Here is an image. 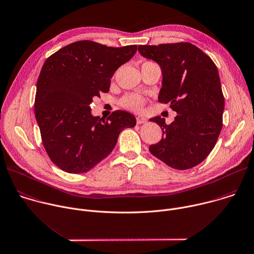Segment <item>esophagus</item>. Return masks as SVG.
I'll list each match as a JSON object with an SVG mask.
<instances>
[{
  "instance_id": "34e87169",
  "label": "esophagus",
  "mask_w": 254,
  "mask_h": 254,
  "mask_svg": "<svg viewBox=\"0 0 254 254\" xmlns=\"http://www.w3.org/2000/svg\"><path fill=\"white\" fill-rule=\"evenodd\" d=\"M146 122H147V120H146L145 117H143V116H138V117H136V123H137L138 125L144 124V123H146Z\"/></svg>"
}]
</instances>
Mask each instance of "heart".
I'll use <instances>...</instances> for the list:
<instances>
[{"label":"heart","instance_id":"heart-1","mask_svg":"<svg viewBox=\"0 0 254 254\" xmlns=\"http://www.w3.org/2000/svg\"><path fill=\"white\" fill-rule=\"evenodd\" d=\"M144 101L143 99L136 94H128L126 95L122 100H121V105L130 111L134 112H139L142 107H143Z\"/></svg>","mask_w":254,"mask_h":254}]
</instances>
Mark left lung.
<instances>
[{
  "label": "left lung",
  "mask_w": 254,
  "mask_h": 254,
  "mask_svg": "<svg viewBox=\"0 0 254 254\" xmlns=\"http://www.w3.org/2000/svg\"><path fill=\"white\" fill-rule=\"evenodd\" d=\"M139 54L156 62L162 81L158 102L170 104L178 116L171 125L150 119L162 138L149 145L155 157L176 170H189L205 159L222 128L224 98L217 67L190 43L138 46Z\"/></svg>",
  "instance_id": "8db88e82"
}]
</instances>
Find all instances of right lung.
Here are the masks:
<instances>
[{"mask_svg": "<svg viewBox=\"0 0 254 254\" xmlns=\"http://www.w3.org/2000/svg\"><path fill=\"white\" fill-rule=\"evenodd\" d=\"M136 48L78 41L45 62L37 81L35 116L49 157L64 172H89L112 152L123 129L136 125L127 112L116 111L103 120L90 108L95 97L110 91L115 71Z\"/></svg>", "mask_w": 254, "mask_h": 254, "instance_id": "obj_1", "label": "right lung"}]
</instances>
